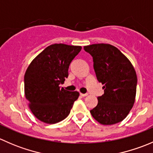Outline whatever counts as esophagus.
<instances>
[{
	"label": "esophagus",
	"instance_id": "34e87169",
	"mask_svg": "<svg viewBox=\"0 0 153 153\" xmlns=\"http://www.w3.org/2000/svg\"><path fill=\"white\" fill-rule=\"evenodd\" d=\"M80 95H81V96H82V97H86V96H87V95H88V94H87V93H86V94L80 93Z\"/></svg>",
	"mask_w": 153,
	"mask_h": 153
}]
</instances>
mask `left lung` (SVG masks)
<instances>
[{"instance_id": "obj_1", "label": "left lung", "mask_w": 153, "mask_h": 153, "mask_svg": "<svg viewBox=\"0 0 153 153\" xmlns=\"http://www.w3.org/2000/svg\"><path fill=\"white\" fill-rule=\"evenodd\" d=\"M93 58L98 81L104 94L90 110L92 116L103 125L121 122L127 116L135 101L137 75L129 60L115 47L108 44L85 46Z\"/></svg>"}]
</instances>
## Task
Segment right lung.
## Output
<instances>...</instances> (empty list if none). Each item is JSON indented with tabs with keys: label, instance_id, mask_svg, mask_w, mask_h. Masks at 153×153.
Returning a JSON list of instances; mask_svg holds the SVG:
<instances>
[{
	"label": "right lung",
	"instance_id": "right-lung-1",
	"mask_svg": "<svg viewBox=\"0 0 153 153\" xmlns=\"http://www.w3.org/2000/svg\"><path fill=\"white\" fill-rule=\"evenodd\" d=\"M81 46L55 44L32 61L24 75V94L31 112L39 121L52 124L69 115L79 92H69L59 84L67 78L69 64Z\"/></svg>",
	"mask_w": 153,
	"mask_h": 153
}]
</instances>
